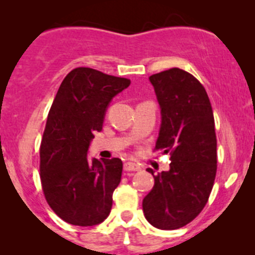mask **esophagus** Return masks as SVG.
I'll list each match as a JSON object with an SVG mask.
<instances>
[{"label":"esophagus","instance_id":"obj_1","mask_svg":"<svg viewBox=\"0 0 255 255\" xmlns=\"http://www.w3.org/2000/svg\"><path fill=\"white\" fill-rule=\"evenodd\" d=\"M124 170L125 172H137V170H140V167L137 164H135V163L128 162L124 164Z\"/></svg>","mask_w":255,"mask_h":255}]
</instances>
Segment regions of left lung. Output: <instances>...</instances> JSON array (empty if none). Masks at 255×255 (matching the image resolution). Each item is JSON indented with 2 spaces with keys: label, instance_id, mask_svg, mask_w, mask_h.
Here are the masks:
<instances>
[{
  "label": "left lung",
  "instance_id": "obj_1",
  "mask_svg": "<svg viewBox=\"0 0 255 255\" xmlns=\"http://www.w3.org/2000/svg\"><path fill=\"white\" fill-rule=\"evenodd\" d=\"M159 102L162 124L154 150L170 154L169 170L154 174L143 200L145 219L162 230H174L204 210L218 169L216 134L205 87L188 72L172 68L149 77Z\"/></svg>",
  "mask_w": 255,
  "mask_h": 255
}]
</instances>
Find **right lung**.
I'll list each match as a JSON object with an SVG mask.
<instances>
[{
  "label": "right lung",
  "mask_w": 255,
  "mask_h": 255,
  "mask_svg": "<svg viewBox=\"0 0 255 255\" xmlns=\"http://www.w3.org/2000/svg\"><path fill=\"white\" fill-rule=\"evenodd\" d=\"M129 85L128 78L79 67L58 90L40 144V179L46 202L65 223L93 226L110 215L123 162L91 160L87 151L111 100Z\"/></svg>",
  "instance_id": "add662e5"
}]
</instances>
